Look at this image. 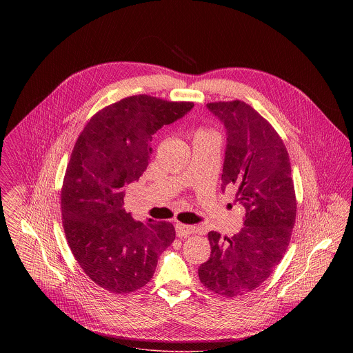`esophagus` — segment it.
Segmentation results:
<instances>
[{
	"label": "esophagus",
	"mask_w": 353,
	"mask_h": 353,
	"mask_svg": "<svg viewBox=\"0 0 353 353\" xmlns=\"http://www.w3.org/2000/svg\"><path fill=\"white\" fill-rule=\"evenodd\" d=\"M176 233L179 236H186V235L194 234L196 228L192 225H184V223H176Z\"/></svg>",
	"instance_id": "1"
}]
</instances>
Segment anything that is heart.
<instances>
[{
  "label": "heart",
  "mask_w": 353,
  "mask_h": 353,
  "mask_svg": "<svg viewBox=\"0 0 353 353\" xmlns=\"http://www.w3.org/2000/svg\"><path fill=\"white\" fill-rule=\"evenodd\" d=\"M205 132H209V131H206V130H200L197 134H205Z\"/></svg>",
  "instance_id": "obj_1"
}]
</instances>
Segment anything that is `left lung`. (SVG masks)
<instances>
[{"instance_id":"left-lung-1","label":"left lung","mask_w":353,"mask_h":353,"mask_svg":"<svg viewBox=\"0 0 353 353\" xmlns=\"http://www.w3.org/2000/svg\"><path fill=\"white\" fill-rule=\"evenodd\" d=\"M208 108L228 131L222 190L234 189L245 222L232 238L209 232L210 258L202 263V285L225 298L262 285L282 261L296 217L291 164L282 137L245 101H212Z\"/></svg>"}]
</instances>
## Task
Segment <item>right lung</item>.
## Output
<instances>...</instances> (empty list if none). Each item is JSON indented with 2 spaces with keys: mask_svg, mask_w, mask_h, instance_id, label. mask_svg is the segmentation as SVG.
I'll return each instance as SVG.
<instances>
[{
  "mask_svg": "<svg viewBox=\"0 0 353 353\" xmlns=\"http://www.w3.org/2000/svg\"><path fill=\"white\" fill-rule=\"evenodd\" d=\"M193 101L134 95L99 110L79 134L61 190L70 250L103 290L128 294L147 285L157 256L174 241L170 222H137L124 209V186L151 160L152 134L183 118Z\"/></svg>",
  "mask_w": 353,
  "mask_h": 353,
  "instance_id": "1",
  "label": "right lung"
}]
</instances>
